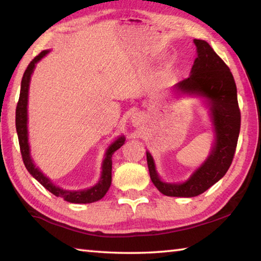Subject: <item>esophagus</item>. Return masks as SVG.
Returning <instances> with one entry per match:
<instances>
[{"label":"esophagus","instance_id":"obj_1","mask_svg":"<svg viewBox=\"0 0 261 261\" xmlns=\"http://www.w3.org/2000/svg\"><path fill=\"white\" fill-rule=\"evenodd\" d=\"M142 121H143V117H142V115L140 114H136L132 117V122L134 125H140Z\"/></svg>","mask_w":261,"mask_h":261}]
</instances>
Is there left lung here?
<instances>
[{"mask_svg": "<svg viewBox=\"0 0 261 261\" xmlns=\"http://www.w3.org/2000/svg\"><path fill=\"white\" fill-rule=\"evenodd\" d=\"M198 57L191 69V75L177 83L175 88L186 94L207 99L213 121L215 143L210 155L190 178L180 184L165 183L155 170L154 160L146 152L152 183L167 196L192 198L211 188L224 177L232 164L241 127V112L234 77L227 65L213 47L202 39H194Z\"/></svg>", "mask_w": 261, "mask_h": 261, "instance_id": "obj_1", "label": "left lung"}]
</instances>
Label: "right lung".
Segmentation results:
<instances>
[{
	"label": "right lung",
	"mask_w": 261,
	"mask_h": 261,
	"mask_svg": "<svg viewBox=\"0 0 261 261\" xmlns=\"http://www.w3.org/2000/svg\"><path fill=\"white\" fill-rule=\"evenodd\" d=\"M48 51H42L35 57L29 63L27 69L24 70V73L21 80V88H20V95H19V101L16 109V128L19 140V145H20V152L23 160L24 167L29 171L34 178L38 180L44 188L47 191H50L52 194L59 198H62L63 200L68 201L70 203H92L95 201L101 200L103 196L109 190L111 185V169H112V154L115 151L119 149L122 144L125 143L124 135L118 137V139L107 149L105 160L102 162V171H101V178L99 181L92 186L90 189L86 190H80V191H69L60 189L59 186L54 185L50 178L44 175L37 167L34 165V161L31 156V152H29V144H28V129H27V105H28V90H29V83H31L32 73L35 69L36 63L41 60L43 57H45Z\"/></svg>",
	"instance_id": "right-lung-1"
}]
</instances>
